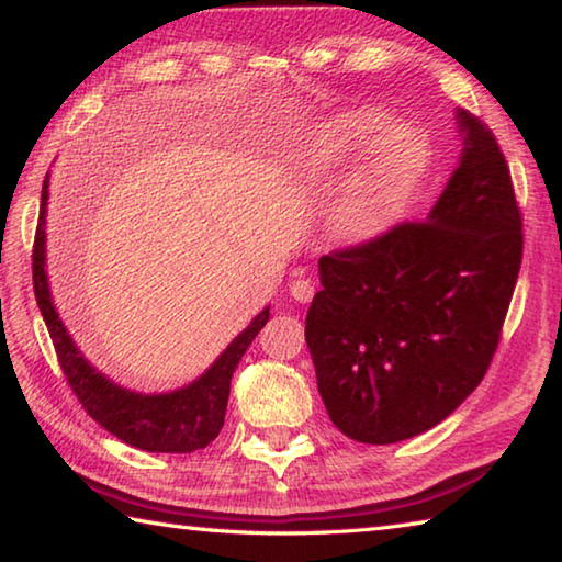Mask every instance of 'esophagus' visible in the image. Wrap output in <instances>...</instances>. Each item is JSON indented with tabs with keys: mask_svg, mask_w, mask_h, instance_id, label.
Returning a JSON list of instances; mask_svg holds the SVG:
<instances>
[{
	"mask_svg": "<svg viewBox=\"0 0 562 562\" xmlns=\"http://www.w3.org/2000/svg\"><path fill=\"white\" fill-rule=\"evenodd\" d=\"M290 294H292V297L297 300V302L307 304V302H312V297H315V282L304 280V278L294 280V282L290 284Z\"/></svg>",
	"mask_w": 562,
	"mask_h": 562,
	"instance_id": "1",
	"label": "esophagus"
}]
</instances>
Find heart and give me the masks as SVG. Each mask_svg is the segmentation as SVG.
<instances>
[{
  "instance_id": "b5f03b06",
  "label": "heart",
  "mask_w": 562,
  "mask_h": 562,
  "mask_svg": "<svg viewBox=\"0 0 562 562\" xmlns=\"http://www.w3.org/2000/svg\"><path fill=\"white\" fill-rule=\"evenodd\" d=\"M374 111H345L319 121L297 146V166L310 178H329L359 158V168L329 211L335 233L372 237L389 223L426 168V138L412 126H392Z\"/></svg>"
}]
</instances>
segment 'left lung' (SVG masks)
Returning a JSON list of instances; mask_svg holds the SVG:
<instances>
[{"label": "left lung", "instance_id": "obj_1", "mask_svg": "<svg viewBox=\"0 0 562 562\" xmlns=\"http://www.w3.org/2000/svg\"><path fill=\"white\" fill-rule=\"evenodd\" d=\"M456 119L461 164L429 217L319 258L304 339L331 424L361 443L412 439L456 412L488 372L516 290L506 156L486 123Z\"/></svg>", "mask_w": 562, "mask_h": 562}]
</instances>
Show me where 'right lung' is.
Segmentation results:
<instances>
[{
  "mask_svg": "<svg viewBox=\"0 0 562 562\" xmlns=\"http://www.w3.org/2000/svg\"><path fill=\"white\" fill-rule=\"evenodd\" d=\"M46 201H49V176L42 186V205H40V225L34 235L32 252V278L34 294L40 304L42 317L54 341L56 359H59L61 372L69 382L71 392L79 398L83 412L93 422L101 424L116 439L126 441L133 449L150 453H193L205 449L215 441L225 422L227 396H231V379L235 367L240 364L247 347L258 337V331L268 325L270 307H265L250 327L240 331L215 364L178 392L170 394H136L128 392L111 379L93 369L87 357L76 349L74 339L66 331L64 322L56 312L46 280Z\"/></svg>",
  "mask_w": 562,
  "mask_h": 562,
  "instance_id": "1",
  "label": "right lung"
}]
</instances>
